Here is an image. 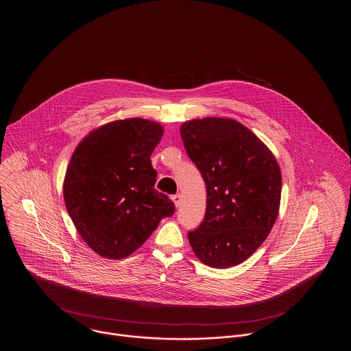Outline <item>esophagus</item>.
Here are the masks:
<instances>
[{"label":"esophagus","instance_id":"1","mask_svg":"<svg viewBox=\"0 0 351 351\" xmlns=\"http://www.w3.org/2000/svg\"><path fill=\"white\" fill-rule=\"evenodd\" d=\"M171 199L173 201V204H175L176 208L180 206V204H182V195H173Z\"/></svg>","mask_w":351,"mask_h":351}]
</instances>
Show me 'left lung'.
I'll use <instances>...</instances> for the list:
<instances>
[{"mask_svg": "<svg viewBox=\"0 0 351 351\" xmlns=\"http://www.w3.org/2000/svg\"><path fill=\"white\" fill-rule=\"evenodd\" d=\"M184 147L206 185V212L188 233L209 267L245 262L271 232L280 206L282 172L272 151L233 118L206 117L180 126Z\"/></svg>", "mask_w": 351, "mask_h": 351, "instance_id": "8db88e82", "label": "left lung"}]
</instances>
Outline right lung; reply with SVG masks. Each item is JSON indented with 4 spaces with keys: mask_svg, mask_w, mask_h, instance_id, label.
<instances>
[{
    "mask_svg": "<svg viewBox=\"0 0 351 351\" xmlns=\"http://www.w3.org/2000/svg\"><path fill=\"white\" fill-rule=\"evenodd\" d=\"M163 133L150 119L112 121L86 134L71 156L63 183L68 215L104 258L132 255L175 212L173 202L154 188L150 156Z\"/></svg>",
    "mask_w": 351,
    "mask_h": 351,
    "instance_id": "obj_1",
    "label": "right lung"
}]
</instances>
